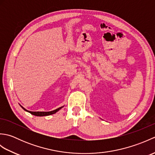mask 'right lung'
<instances>
[{
    "label": "right lung",
    "mask_w": 155,
    "mask_h": 155,
    "mask_svg": "<svg viewBox=\"0 0 155 155\" xmlns=\"http://www.w3.org/2000/svg\"><path fill=\"white\" fill-rule=\"evenodd\" d=\"M23 109H24L25 111H27L28 112V113H30L31 114L35 115V116H37V117H43V116H48V115H51V114H54L57 113V111H58L59 110L61 109V108H62L63 107H59L58 108H57V109H55L54 110H52V111H49V112H39V111H37V112H32V111H29V110H27V109H25V108L24 107H22V106H21Z\"/></svg>",
    "instance_id": "obj_1"
}]
</instances>
